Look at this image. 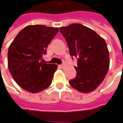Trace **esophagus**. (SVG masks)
I'll return each mask as SVG.
<instances>
[{"label":"esophagus","instance_id":"obj_1","mask_svg":"<svg viewBox=\"0 0 123 123\" xmlns=\"http://www.w3.org/2000/svg\"><path fill=\"white\" fill-rule=\"evenodd\" d=\"M59 66L61 68H65V66H66V64L63 63L62 64H61V65H59Z\"/></svg>","mask_w":123,"mask_h":123}]
</instances>
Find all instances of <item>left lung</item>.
Listing matches in <instances>:
<instances>
[{
	"mask_svg": "<svg viewBox=\"0 0 123 123\" xmlns=\"http://www.w3.org/2000/svg\"><path fill=\"white\" fill-rule=\"evenodd\" d=\"M60 32L66 40L70 55L78 58L77 76L69 84L83 93L93 91L109 71V52L105 39L80 24L60 27Z\"/></svg>",
	"mask_w": 123,
	"mask_h": 123,
	"instance_id": "8db88e82",
	"label": "left lung"
}]
</instances>
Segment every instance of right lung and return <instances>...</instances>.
Listing matches in <instances>:
<instances>
[{"label":"right lung","instance_id":"add662e5","mask_svg":"<svg viewBox=\"0 0 123 123\" xmlns=\"http://www.w3.org/2000/svg\"><path fill=\"white\" fill-rule=\"evenodd\" d=\"M58 31L59 28L43 25H28L10 44L7 53L9 70L24 90L37 93L50 86L57 65L44 63L42 57Z\"/></svg>","mask_w":123,"mask_h":123}]
</instances>
